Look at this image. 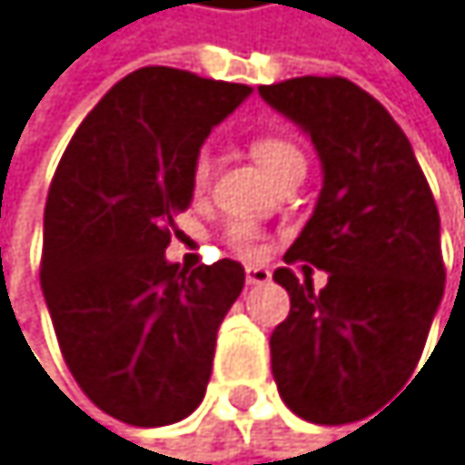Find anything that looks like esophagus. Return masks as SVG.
Masks as SVG:
<instances>
[{
	"label": "esophagus",
	"instance_id": "34e87169",
	"mask_svg": "<svg viewBox=\"0 0 465 465\" xmlns=\"http://www.w3.org/2000/svg\"><path fill=\"white\" fill-rule=\"evenodd\" d=\"M270 278H272V272L267 270V267H248L245 270V281L251 283V286H262V283H270Z\"/></svg>",
	"mask_w": 465,
	"mask_h": 465
}]
</instances>
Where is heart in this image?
<instances>
[{"instance_id":"1","label":"heart","mask_w":465,"mask_h":465,"mask_svg":"<svg viewBox=\"0 0 465 465\" xmlns=\"http://www.w3.org/2000/svg\"><path fill=\"white\" fill-rule=\"evenodd\" d=\"M251 153L253 159L262 164V171L278 182L289 173H303L306 171V153L303 148L297 145L294 140L283 137V134H262L251 143ZM212 156L209 151H201L193 162V173H190V184H193V193L195 195H203L212 184ZM225 240L231 245V251L240 253V256H259L262 253V231L248 223V220H237L231 223L228 231H225Z\"/></svg>"}]
</instances>
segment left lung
<instances>
[{
  "label": "left lung",
  "instance_id": "obj_1",
  "mask_svg": "<svg viewBox=\"0 0 465 465\" xmlns=\"http://www.w3.org/2000/svg\"><path fill=\"white\" fill-rule=\"evenodd\" d=\"M262 98L301 126L322 162L312 220L283 262L325 269L313 292L289 267V317L270 336L281 400L314 424L363 416L405 383L444 297L441 220L405 132L344 76L262 84Z\"/></svg>",
  "mask_w": 465,
  "mask_h": 465
}]
</instances>
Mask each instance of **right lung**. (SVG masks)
<instances>
[{"mask_svg": "<svg viewBox=\"0 0 465 465\" xmlns=\"http://www.w3.org/2000/svg\"><path fill=\"white\" fill-rule=\"evenodd\" d=\"M253 90L148 65L124 76L71 137L44 212L41 286L63 358L95 408L162 427L190 416L217 328L245 286L240 262L164 259L193 201L212 126Z\"/></svg>", "mask_w": 465, "mask_h": 465, "instance_id": "1", "label": "right lung"}]
</instances>
